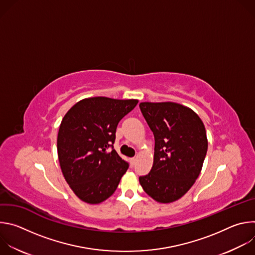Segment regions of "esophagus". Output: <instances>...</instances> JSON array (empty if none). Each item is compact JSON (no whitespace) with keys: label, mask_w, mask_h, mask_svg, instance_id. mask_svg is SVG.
I'll list each match as a JSON object with an SVG mask.
<instances>
[{"label":"esophagus","mask_w":255,"mask_h":255,"mask_svg":"<svg viewBox=\"0 0 255 255\" xmlns=\"http://www.w3.org/2000/svg\"><path fill=\"white\" fill-rule=\"evenodd\" d=\"M135 162H136V158H135V157H133V158H131V159H130V163H131V166H134Z\"/></svg>","instance_id":"obj_1"}]
</instances>
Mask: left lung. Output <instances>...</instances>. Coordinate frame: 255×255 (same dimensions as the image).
Returning <instances> with one entry per match:
<instances>
[{
  "label": "left lung",
  "mask_w": 255,
  "mask_h": 255,
  "mask_svg": "<svg viewBox=\"0 0 255 255\" xmlns=\"http://www.w3.org/2000/svg\"><path fill=\"white\" fill-rule=\"evenodd\" d=\"M139 107L155 140L152 168L139 183L156 202L172 203L193 187L202 170L208 149L204 123L177 103L143 102Z\"/></svg>",
  "instance_id": "1"
}]
</instances>
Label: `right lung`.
I'll return each instance as SVG.
<instances>
[{"mask_svg":"<svg viewBox=\"0 0 255 255\" xmlns=\"http://www.w3.org/2000/svg\"><path fill=\"white\" fill-rule=\"evenodd\" d=\"M137 103L134 99L88 98L64 115L57 135L58 160L66 183L82 201L104 202L127 171L129 164L113 149V143L118 123Z\"/></svg>","mask_w":255,"mask_h":255,"instance_id":"right-lung-1","label":"right lung"}]
</instances>
